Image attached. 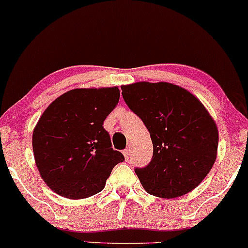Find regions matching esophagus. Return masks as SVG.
<instances>
[{
  "mask_svg": "<svg viewBox=\"0 0 248 248\" xmlns=\"http://www.w3.org/2000/svg\"><path fill=\"white\" fill-rule=\"evenodd\" d=\"M123 155H124V157H125V160H129V156H130V152H129V149H125V150H123Z\"/></svg>",
  "mask_w": 248,
  "mask_h": 248,
  "instance_id": "34e87169",
  "label": "esophagus"
}]
</instances>
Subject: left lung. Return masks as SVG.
I'll use <instances>...</instances> for the list:
<instances>
[{
  "instance_id": "8db88e82",
  "label": "left lung",
  "mask_w": 248,
  "mask_h": 248,
  "mask_svg": "<svg viewBox=\"0 0 248 248\" xmlns=\"http://www.w3.org/2000/svg\"><path fill=\"white\" fill-rule=\"evenodd\" d=\"M129 108L142 119L153 159L137 177L148 193L175 198L197 187L217 156L218 130L203 104L183 87L142 81L122 86Z\"/></svg>"
}]
</instances>
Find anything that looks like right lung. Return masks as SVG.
Listing matches in <instances>:
<instances>
[{
    "mask_svg": "<svg viewBox=\"0 0 248 248\" xmlns=\"http://www.w3.org/2000/svg\"><path fill=\"white\" fill-rule=\"evenodd\" d=\"M118 101V87L75 88L45 109L33 130L32 147L40 177L53 192L69 200L96 195L114 166L124 161L103 126Z\"/></svg>",
    "mask_w": 248,
    "mask_h": 248,
    "instance_id": "right-lung-1",
    "label": "right lung"
}]
</instances>
